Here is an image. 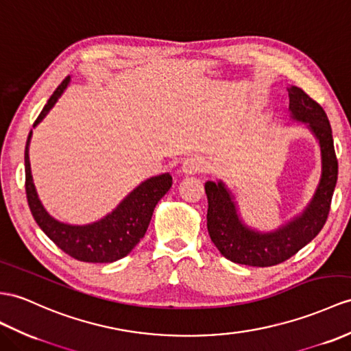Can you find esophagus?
Masks as SVG:
<instances>
[{
  "label": "esophagus",
  "instance_id": "esophagus-1",
  "mask_svg": "<svg viewBox=\"0 0 351 351\" xmlns=\"http://www.w3.org/2000/svg\"><path fill=\"white\" fill-rule=\"evenodd\" d=\"M205 169V162L199 156L186 158L182 164V171L184 174H201Z\"/></svg>",
  "mask_w": 351,
  "mask_h": 351
}]
</instances>
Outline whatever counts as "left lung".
<instances>
[{"label": "left lung", "mask_w": 351, "mask_h": 351, "mask_svg": "<svg viewBox=\"0 0 351 351\" xmlns=\"http://www.w3.org/2000/svg\"><path fill=\"white\" fill-rule=\"evenodd\" d=\"M287 90L289 108L293 117L308 123L319 140L322 150L320 183L304 215L272 234H258L243 226L223 183H205L210 238L219 252L235 263L263 268L287 261L320 232L329 215L338 177V159L333 149L329 119L319 102L301 88L292 86Z\"/></svg>", "instance_id": "obj_1"}]
</instances>
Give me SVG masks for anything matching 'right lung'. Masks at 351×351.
I'll use <instances>...</instances> for the list:
<instances>
[{"label":"right lung","mask_w":351,"mask_h":351,"mask_svg":"<svg viewBox=\"0 0 351 351\" xmlns=\"http://www.w3.org/2000/svg\"><path fill=\"white\" fill-rule=\"evenodd\" d=\"M68 82H70V77H65L52 93V97L49 98L47 104L41 110L32 126H37L43 121V117L49 113V110L55 106V102L66 88ZM31 134L32 132H29L27 147H25V192H27L32 217L43 229V232L64 253L71 256L75 261L110 263L125 258L146 234L153 210H155L162 196L169 191L171 184H173V177L169 174H162L149 178L128 195L111 215L97 221V223L86 226L61 223V221L50 217L46 210L43 208L36 187H34L28 155Z\"/></svg>","instance_id":"1"}]
</instances>
